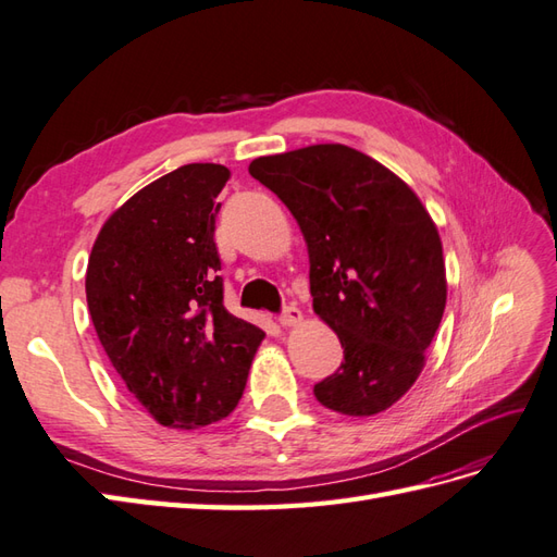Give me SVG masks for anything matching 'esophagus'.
Masks as SVG:
<instances>
[{"label":"esophagus","instance_id":"1","mask_svg":"<svg viewBox=\"0 0 557 557\" xmlns=\"http://www.w3.org/2000/svg\"><path fill=\"white\" fill-rule=\"evenodd\" d=\"M301 322H304V313L296 306H287L284 308V313L280 315L282 327H296V325H301Z\"/></svg>","mask_w":557,"mask_h":557}]
</instances>
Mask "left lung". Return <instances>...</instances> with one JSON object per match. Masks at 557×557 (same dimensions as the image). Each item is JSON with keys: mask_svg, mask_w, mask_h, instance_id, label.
<instances>
[{"mask_svg": "<svg viewBox=\"0 0 557 557\" xmlns=\"http://www.w3.org/2000/svg\"><path fill=\"white\" fill-rule=\"evenodd\" d=\"M249 173L299 223L313 310L344 346L315 398L351 418L392 408L420 377L446 308L432 215L389 168L346 145L258 157Z\"/></svg>", "mask_w": 557, "mask_h": 557, "instance_id": "1", "label": "left lung"}]
</instances>
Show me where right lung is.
Instances as JSON below:
<instances>
[{
  "label": "right lung",
  "mask_w": 557,
  "mask_h": 557,
  "mask_svg": "<svg viewBox=\"0 0 557 557\" xmlns=\"http://www.w3.org/2000/svg\"><path fill=\"white\" fill-rule=\"evenodd\" d=\"M220 163H187L141 187L101 225L85 292L111 366L173 430L227 418L265 332L223 306L213 242Z\"/></svg>",
  "instance_id": "1"
}]
</instances>
